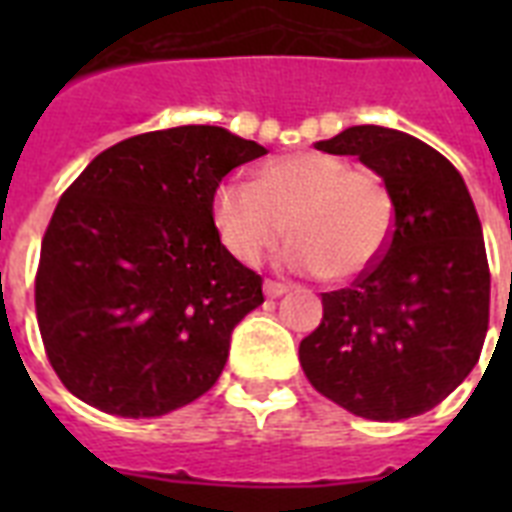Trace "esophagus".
I'll return each mask as SVG.
<instances>
[{"label":"esophagus","instance_id":"1","mask_svg":"<svg viewBox=\"0 0 512 512\" xmlns=\"http://www.w3.org/2000/svg\"><path fill=\"white\" fill-rule=\"evenodd\" d=\"M263 289L268 297H281L284 292H287V284H281V281H273V279H265Z\"/></svg>","mask_w":512,"mask_h":512}]
</instances>
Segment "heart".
<instances>
[{"instance_id": "heart-1", "label": "heart", "mask_w": 512, "mask_h": 512, "mask_svg": "<svg viewBox=\"0 0 512 512\" xmlns=\"http://www.w3.org/2000/svg\"><path fill=\"white\" fill-rule=\"evenodd\" d=\"M212 223L236 260L255 265L287 233L284 265L327 279H356L385 252L396 223L388 183L327 151H295L260 164L255 183L225 180Z\"/></svg>"}]
</instances>
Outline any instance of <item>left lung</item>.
<instances>
[{"instance_id":"left-lung-1","label":"left lung","mask_w":512,"mask_h":512,"mask_svg":"<svg viewBox=\"0 0 512 512\" xmlns=\"http://www.w3.org/2000/svg\"><path fill=\"white\" fill-rule=\"evenodd\" d=\"M316 148L377 172L396 223L369 271L321 295L324 319L300 342L303 372L356 417H417L468 377L484 348L489 263L478 212L454 164L406 132L361 124Z\"/></svg>"}]
</instances>
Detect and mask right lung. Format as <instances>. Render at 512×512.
Returning <instances> with one entry per match:
<instances>
[{"label": "right lung", "instance_id": "add662e5", "mask_svg": "<svg viewBox=\"0 0 512 512\" xmlns=\"http://www.w3.org/2000/svg\"><path fill=\"white\" fill-rule=\"evenodd\" d=\"M268 154L209 124L106 148L52 212L36 268V321L76 398L162 417L217 382L231 332L263 305V279L220 244L212 193Z\"/></svg>", "mask_w": 512, "mask_h": 512}]
</instances>
